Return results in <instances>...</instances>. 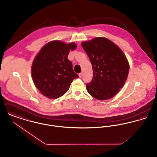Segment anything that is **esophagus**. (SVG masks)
<instances>
[{"label": "esophagus", "mask_w": 157, "mask_h": 157, "mask_svg": "<svg viewBox=\"0 0 157 157\" xmlns=\"http://www.w3.org/2000/svg\"><path fill=\"white\" fill-rule=\"evenodd\" d=\"M78 76H79L80 78H82V76H83V73H80V74H78Z\"/></svg>", "instance_id": "34e87169"}]
</instances>
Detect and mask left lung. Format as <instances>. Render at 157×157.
Instances as JSON below:
<instances>
[{
  "label": "left lung",
  "mask_w": 157,
  "mask_h": 157,
  "mask_svg": "<svg viewBox=\"0 0 157 157\" xmlns=\"http://www.w3.org/2000/svg\"><path fill=\"white\" fill-rule=\"evenodd\" d=\"M93 70L91 82L86 84L90 95L99 100L113 97L128 78L129 64L123 51L105 37H95L81 43Z\"/></svg>",
  "instance_id": "left-lung-1"
}]
</instances>
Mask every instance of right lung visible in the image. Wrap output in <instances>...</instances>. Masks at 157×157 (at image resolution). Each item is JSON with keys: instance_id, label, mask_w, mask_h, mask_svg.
Here are the masks:
<instances>
[{"instance_id": "add662e5", "label": "right lung", "mask_w": 157, "mask_h": 157, "mask_svg": "<svg viewBox=\"0 0 157 157\" xmlns=\"http://www.w3.org/2000/svg\"><path fill=\"white\" fill-rule=\"evenodd\" d=\"M77 48L74 42L53 40L44 45L31 66V76L35 86L46 97L56 99L67 92L73 80L78 77L74 72L69 51Z\"/></svg>"}]
</instances>
